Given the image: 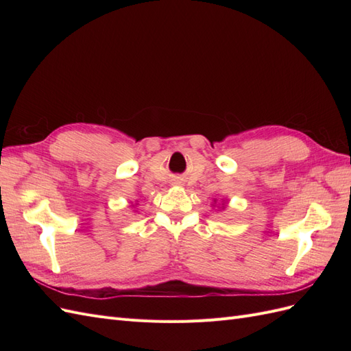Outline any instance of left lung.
Returning <instances> with one entry per match:
<instances>
[{"mask_svg":"<svg viewBox=\"0 0 351 351\" xmlns=\"http://www.w3.org/2000/svg\"><path fill=\"white\" fill-rule=\"evenodd\" d=\"M221 202H222V204H221V209H226V206H227V204H228V200L227 199H221ZM214 204H217V199H214ZM212 206H214V205H212ZM219 208V206H218Z\"/></svg>","mask_w":351,"mask_h":351,"instance_id":"1","label":"left lung"}]
</instances>
